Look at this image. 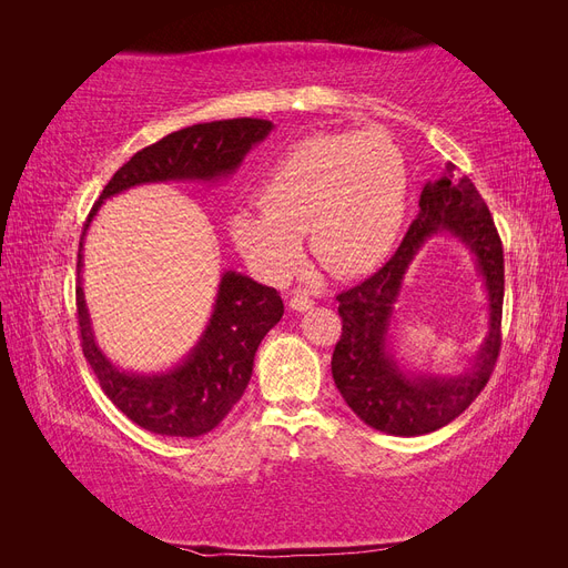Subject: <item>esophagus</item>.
<instances>
[{"instance_id":"1","label":"esophagus","mask_w":568,"mask_h":568,"mask_svg":"<svg viewBox=\"0 0 568 568\" xmlns=\"http://www.w3.org/2000/svg\"><path fill=\"white\" fill-rule=\"evenodd\" d=\"M315 305V301L305 294V291H296L294 296H291V301H288V307L291 311H298V313H305V311H311V307Z\"/></svg>"}]
</instances>
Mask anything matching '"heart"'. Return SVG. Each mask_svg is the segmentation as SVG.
I'll list each match as a JSON object with an SVG mask.
<instances>
[{
  "mask_svg": "<svg viewBox=\"0 0 568 568\" xmlns=\"http://www.w3.org/2000/svg\"><path fill=\"white\" fill-rule=\"evenodd\" d=\"M407 165L388 134H315L291 146L257 189L261 211L230 217L232 242L265 282L301 263V234L336 277L379 265L407 211Z\"/></svg>",
  "mask_w": 568,
  "mask_h": 568,
  "instance_id": "b5f03b06",
  "label": "heart"
}]
</instances>
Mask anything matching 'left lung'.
I'll list each match as a JSON object with an SVG mask.
<instances>
[{
  "label": "left lung",
  "instance_id": "obj_1",
  "mask_svg": "<svg viewBox=\"0 0 568 568\" xmlns=\"http://www.w3.org/2000/svg\"><path fill=\"white\" fill-rule=\"evenodd\" d=\"M436 233L455 235L475 255L489 298V334L473 365L459 375L407 371L389 346V324L404 274ZM503 242L488 205L471 180L457 175L448 163L436 182L424 184L419 213L390 261L336 296L343 332L332 355V374L343 400L367 426L390 436H424L450 424L490 379L503 341Z\"/></svg>",
  "mask_w": 568,
  "mask_h": 568
}]
</instances>
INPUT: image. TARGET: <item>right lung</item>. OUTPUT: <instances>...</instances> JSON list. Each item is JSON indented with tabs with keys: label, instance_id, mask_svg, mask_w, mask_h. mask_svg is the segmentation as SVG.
Wrapping results in <instances>:
<instances>
[{
	"label": "right lung",
	"instance_id": "add662e5",
	"mask_svg": "<svg viewBox=\"0 0 568 568\" xmlns=\"http://www.w3.org/2000/svg\"><path fill=\"white\" fill-rule=\"evenodd\" d=\"M272 128L270 120L234 118L199 123L163 136L161 142L136 151L118 170L84 222L75 286L82 353L109 400L151 434L196 438L213 432L244 395L253 374L255 351L282 320L284 303L277 288L257 284L242 272H222L211 320L196 346L175 367L163 372L120 369L99 348L82 291V246L90 222L101 203L132 186L230 180L246 153L267 140Z\"/></svg>",
	"mask_w": 568,
	"mask_h": 568
}]
</instances>
